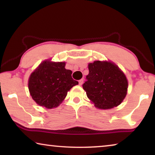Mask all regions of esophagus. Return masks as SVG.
<instances>
[{
    "label": "esophagus",
    "instance_id": "esophagus-1",
    "mask_svg": "<svg viewBox=\"0 0 155 155\" xmlns=\"http://www.w3.org/2000/svg\"><path fill=\"white\" fill-rule=\"evenodd\" d=\"M83 81H84L83 78H81V80H79V81H78V83H79V85H82V84L83 83Z\"/></svg>",
    "mask_w": 155,
    "mask_h": 155
}]
</instances>
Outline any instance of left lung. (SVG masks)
Wrapping results in <instances>:
<instances>
[{
  "label": "left lung",
  "mask_w": 155,
  "mask_h": 155,
  "mask_svg": "<svg viewBox=\"0 0 155 155\" xmlns=\"http://www.w3.org/2000/svg\"><path fill=\"white\" fill-rule=\"evenodd\" d=\"M89 74L83 84L89 98L98 108L111 109L122 103L127 92L128 81L116 65L95 61L88 65Z\"/></svg>",
  "instance_id": "8db88e82"
}]
</instances>
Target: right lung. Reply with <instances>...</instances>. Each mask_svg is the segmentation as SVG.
Segmentation results:
<instances>
[{"label":"right lung","instance_id":"obj_1","mask_svg":"<svg viewBox=\"0 0 155 155\" xmlns=\"http://www.w3.org/2000/svg\"><path fill=\"white\" fill-rule=\"evenodd\" d=\"M64 62L44 61L31 74L28 90L39 105L47 109L57 107L67 92L78 82L72 78V71L65 68Z\"/></svg>","mask_w":155,"mask_h":155}]
</instances>
